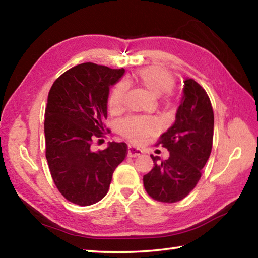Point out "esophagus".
I'll use <instances>...</instances> for the list:
<instances>
[{"label": "esophagus", "instance_id": "34e87169", "mask_svg": "<svg viewBox=\"0 0 258 258\" xmlns=\"http://www.w3.org/2000/svg\"><path fill=\"white\" fill-rule=\"evenodd\" d=\"M142 155V150L139 149V148H135L132 146H128L127 148V156L128 157H138Z\"/></svg>", "mask_w": 258, "mask_h": 258}]
</instances>
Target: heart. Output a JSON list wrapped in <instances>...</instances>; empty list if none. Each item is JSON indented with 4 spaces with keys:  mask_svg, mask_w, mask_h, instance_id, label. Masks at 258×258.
<instances>
[{
    "mask_svg": "<svg viewBox=\"0 0 258 258\" xmlns=\"http://www.w3.org/2000/svg\"><path fill=\"white\" fill-rule=\"evenodd\" d=\"M134 80L154 98H159L171 92L175 83L171 73L158 67L141 69L135 74ZM125 94L126 85L124 83H119L113 87L108 101L109 110L113 113L119 112L124 106ZM155 128L154 121L145 117H128L118 125L119 133L134 143L142 142L148 135L155 132Z\"/></svg>",
    "mask_w": 258,
    "mask_h": 258,
    "instance_id": "b5f03b06",
    "label": "heart"
}]
</instances>
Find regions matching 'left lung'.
<instances>
[{"instance_id": "obj_1", "label": "left lung", "mask_w": 258, "mask_h": 258, "mask_svg": "<svg viewBox=\"0 0 258 258\" xmlns=\"http://www.w3.org/2000/svg\"><path fill=\"white\" fill-rule=\"evenodd\" d=\"M183 83L175 121L157 143L168 150L169 157L160 160L158 156L150 155L154 168L143 176L147 194L161 203L180 202L194 190L213 146L211 100L195 80L186 77Z\"/></svg>"}]
</instances>
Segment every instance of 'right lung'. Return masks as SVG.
Segmentation results:
<instances>
[{
  "instance_id": "obj_1",
  "label": "right lung",
  "mask_w": 258,
  "mask_h": 258,
  "mask_svg": "<svg viewBox=\"0 0 258 258\" xmlns=\"http://www.w3.org/2000/svg\"><path fill=\"white\" fill-rule=\"evenodd\" d=\"M124 73L92 62L77 64L53 83L47 97L44 134L51 176L60 194L80 206L107 195L113 171L127 155L124 142L91 149L106 132L109 91Z\"/></svg>"
}]
</instances>
